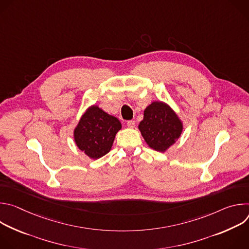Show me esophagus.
Masks as SVG:
<instances>
[{
	"label": "esophagus",
	"mask_w": 249,
	"mask_h": 249,
	"mask_svg": "<svg viewBox=\"0 0 249 249\" xmlns=\"http://www.w3.org/2000/svg\"><path fill=\"white\" fill-rule=\"evenodd\" d=\"M127 126H128V128H134L135 127V121H133V120L128 121Z\"/></svg>",
	"instance_id": "obj_1"
}]
</instances>
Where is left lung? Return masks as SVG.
Returning a JSON list of instances; mask_svg holds the SVG:
<instances>
[{"instance_id": "1", "label": "left lung", "mask_w": 249, "mask_h": 249, "mask_svg": "<svg viewBox=\"0 0 249 249\" xmlns=\"http://www.w3.org/2000/svg\"><path fill=\"white\" fill-rule=\"evenodd\" d=\"M138 128L151 149L164 153L180 138L183 123L167 103L153 101L144 110Z\"/></svg>"}]
</instances>
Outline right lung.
<instances>
[{
	"mask_svg": "<svg viewBox=\"0 0 249 249\" xmlns=\"http://www.w3.org/2000/svg\"><path fill=\"white\" fill-rule=\"evenodd\" d=\"M122 125L115 117L92 104L86 109L74 129V140L80 151L91 160L110 152L116 134Z\"/></svg>",
	"mask_w": 249,
	"mask_h": 249,
	"instance_id": "add662e5",
	"label": "right lung"
}]
</instances>
